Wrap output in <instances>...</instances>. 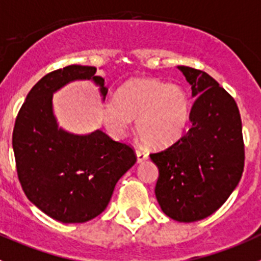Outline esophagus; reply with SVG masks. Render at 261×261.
Masks as SVG:
<instances>
[{"instance_id": "1", "label": "esophagus", "mask_w": 261, "mask_h": 261, "mask_svg": "<svg viewBox=\"0 0 261 261\" xmlns=\"http://www.w3.org/2000/svg\"><path fill=\"white\" fill-rule=\"evenodd\" d=\"M136 160H138V163H143L145 160L148 159V153L145 151H142V149H136Z\"/></svg>"}]
</instances>
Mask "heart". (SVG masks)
Returning a JSON list of instances; mask_svg holds the SVG:
<instances>
[{"label": "heart", "instance_id": "heart-1", "mask_svg": "<svg viewBox=\"0 0 261 261\" xmlns=\"http://www.w3.org/2000/svg\"><path fill=\"white\" fill-rule=\"evenodd\" d=\"M191 113L182 87L151 78H133L122 84L114 101L102 107V122L114 138L125 136L136 119V133L145 145L164 148L185 133Z\"/></svg>", "mask_w": 261, "mask_h": 261}]
</instances>
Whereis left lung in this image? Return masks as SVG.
Listing matches in <instances>:
<instances>
[{
    "mask_svg": "<svg viewBox=\"0 0 261 261\" xmlns=\"http://www.w3.org/2000/svg\"><path fill=\"white\" fill-rule=\"evenodd\" d=\"M191 86L192 126L149 157L159 169L156 199L168 217L194 222L212 215L241 180L245 166L242 121L234 98L200 70L178 66Z\"/></svg>",
    "mask_w": 261,
    "mask_h": 261,
    "instance_id": "8db88e82",
    "label": "left lung"
}]
</instances>
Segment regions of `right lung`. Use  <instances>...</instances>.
Returning <instances> with one entry per match:
<instances>
[{
	"label": "right lung",
	"instance_id": "right-lung-1",
	"mask_svg": "<svg viewBox=\"0 0 261 261\" xmlns=\"http://www.w3.org/2000/svg\"><path fill=\"white\" fill-rule=\"evenodd\" d=\"M96 71L71 65L46 74L28 92L14 126L23 191L40 211L63 224L90 221L104 212L116 183L136 163L133 148L101 130L74 134L58 125L53 95L71 82L91 81L104 101L108 87Z\"/></svg>",
	"mask_w": 261,
	"mask_h": 261
}]
</instances>
